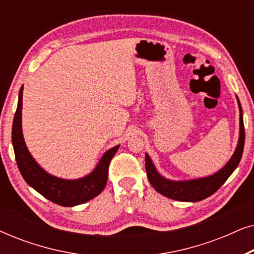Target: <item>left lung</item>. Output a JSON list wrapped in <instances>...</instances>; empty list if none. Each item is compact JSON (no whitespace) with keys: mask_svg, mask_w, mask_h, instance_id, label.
Returning <instances> with one entry per match:
<instances>
[{"mask_svg":"<svg viewBox=\"0 0 254 254\" xmlns=\"http://www.w3.org/2000/svg\"><path fill=\"white\" fill-rule=\"evenodd\" d=\"M239 107V138L237 147L234 155L229 159V162L214 175L203 177V178L190 179V180H171L163 177L155 168L150 156L145 154V171H147L148 179L152 187L169 199L184 202H196L214 194L220 187L223 185L231 173L237 168L241 162L243 150H244L245 130L244 123H243V110L238 97L236 96Z\"/></svg>","mask_w":254,"mask_h":254,"instance_id":"1","label":"left lung"}]
</instances>
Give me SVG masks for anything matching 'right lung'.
I'll list each match as a JSON object with an SVG mask.
<instances>
[{"instance_id": "1", "label": "right lung", "mask_w": 254, "mask_h": 254, "mask_svg": "<svg viewBox=\"0 0 254 254\" xmlns=\"http://www.w3.org/2000/svg\"><path fill=\"white\" fill-rule=\"evenodd\" d=\"M23 86L19 90L18 105L12 123V145L20 175L29 185L52 202L64 207H74L102 193L107 183V173L111 159L120 145L111 148L102 156L98 164L89 175L78 179H62L41 168L30 154L22 129Z\"/></svg>"}]
</instances>
